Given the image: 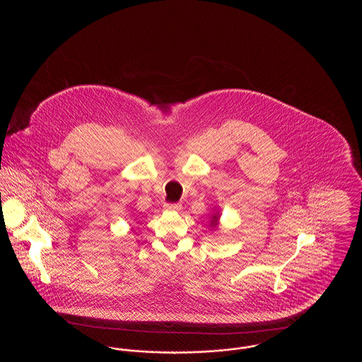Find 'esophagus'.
<instances>
[{"instance_id":"1","label":"esophagus","mask_w":362,"mask_h":362,"mask_svg":"<svg viewBox=\"0 0 362 362\" xmlns=\"http://www.w3.org/2000/svg\"><path fill=\"white\" fill-rule=\"evenodd\" d=\"M164 209L168 210V211H177L180 209L179 204H171V202H167L164 204Z\"/></svg>"}]
</instances>
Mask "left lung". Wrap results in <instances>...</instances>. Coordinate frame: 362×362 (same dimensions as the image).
Returning <instances> with one entry per match:
<instances>
[{
  "label": "left lung",
  "mask_w": 362,
  "mask_h": 362,
  "mask_svg": "<svg viewBox=\"0 0 362 362\" xmlns=\"http://www.w3.org/2000/svg\"><path fill=\"white\" fill-rule=\"evenodd\" d=\"M216 223H217V217L214 216V217H213V220H211V225H216Z\"/></svg>",
  "instance_id": "1"
}]
</instances>
